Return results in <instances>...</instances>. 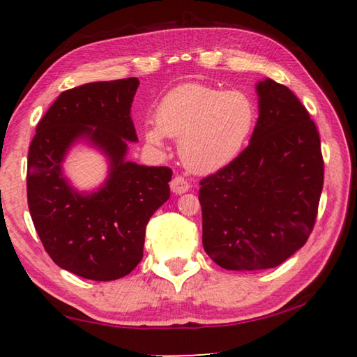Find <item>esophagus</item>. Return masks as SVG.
<instances>
[{
  "mask_svg": "<svg viewBox=\"0 0 357 357\" xmlns=\"http://www.w3.org/2000/svg\"><path fill=\"white\" fill-rule=\"evenodd\" d=\"M172 187V192L176 193V195H181V193H184L190 189V183L187 181L184 176H174L170 183Z\"/></svg>",
  "mask_w": 357,
  "mask_h": 357,
  "instance_id": "1",
  "label": "esophagus"
}]
</instances>
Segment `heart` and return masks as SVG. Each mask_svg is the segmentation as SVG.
Returning a JSON list of instances; mask_svg holds the SVG:
<instances>
[{
	"label": "heart",
	"instance_id": "heart-1",
	"mask_svg": "<svg viewBox=\"0 0 357 357\" xmlns=\"http://www.w3.org/2000/svg\"><path fill=\"white\" fill-rule=\"evenodd\" d=\"M255 114V105L244 93L185 83L160 100L155 128L144 130V138L154 148L164 146V135L174 138L187 170L213 173L236 159Z\"/></svg>",
	"mask_w": 357,
	"mask_h": 357
}]
</instances>
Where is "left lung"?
Listing matches in <instances>:
<instances>
[{
    "mask_svg": "<svg viewBox=\"0 0 357 357\" xmlns=\"http://www.w3.org/2000/svg\"><path fill=\"white\" fill-rule=\"evenodd\" d=\"M259 116L249 146L200 181L203 247L223 269L282 264L309 239L324 181L309 112L271 78L257 84Z\"/></svg>",
    "mask_w": 357,
    "mask_h": 357,
    "instance_id": "left-lung-1",
    "label": "left lung"
}]
</instances>
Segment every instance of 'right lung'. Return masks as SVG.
Instances as JSON below:
<instances>
[{
  "label": "right lung",
  "instance_id": "1",
  "mask_svg": "<svg viewBox=\"0 0 357 357\" xmlns=\"http://www.w3.org/2000/svg\"><path fill=\"white\" fill-rule=\"evenodd\" d=\"M138 78L94 82L58 96L29 144L26 192L36 231L59 268L98 282L128 275L143 258L144 231L170 198L173 172L126 160L137 142L130 107ZM84 137L111 162L106 184L78 194L62 176L70 146Z\"/></svg>",
  "mask_w": 357,
  "mask_h": 357
}]
</instances>
